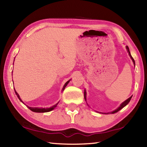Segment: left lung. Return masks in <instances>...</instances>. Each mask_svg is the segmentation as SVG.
<instances>
[{
    "label": "left lung",
    "instance_id": "left-lung-1",
    "mask_svg": "<svg viewBox=\"0 0 147 147\" xmlns=\"http://www.w3.org/2000/svg\"><path fill=\"white\" fill-rule=\"evenodd\" d=\"M126 49H127V52H128V53H129V56H130V57H131V59H132V61H133V63H134V64H135V60H134V59L133 58V57L131 56V53H130V51H129V47L127 46H126ZM84 96H85V100H86V92H84ZM131 97H132V96H130V97L129 98H127L126 100H125L124 101V102H123L122 103V104H121V105L119 106V107L117 109H115V111H112V112H110V114H114V113H115V112H117L119 111H120L121 109H123L124 107H125V106L128 104V103L129 102V101L131 100ZM104 114H106V113H104ZM107 114H109V113H107Z\"/></svg>",
    "mask_w": 147,
    "mask_h": 147
}]
</instances>
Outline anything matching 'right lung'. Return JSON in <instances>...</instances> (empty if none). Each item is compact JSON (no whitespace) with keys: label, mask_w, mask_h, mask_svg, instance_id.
I'll return each instance as SVG.
<instances>
[{"label":"right lung","mask_w":147,"mask_h":147,"mask_svg":"<svg viewBox=\"0 0 147 147\" xmlns=\"http://www.w3.org/2000/svg\"><path fill=\"white\" fill-rule=\"evenodd\" d=\"M69 81H70V80H69ZM69 81H68V82H67L66 83H65V85H64V86H63V88H62V90H64L65 87L67 86L68 83L69 82ZM14 92H15V93H16V95H17L18 98L20 99V100L22 102V100H21L20 97V96H19V95H18V93L16 92V91L15 90H14ZM57 104H58V103H57V104L54 105V106H52V107H50V108H46V109H45V108H38V107H28V106H27V107H28V108L29 109H30L31 111H33V112H49V111H51L52 110H53V109H54L56 107V106H57Z\"/></svg>","instance_id":"1"}]
</instances>
